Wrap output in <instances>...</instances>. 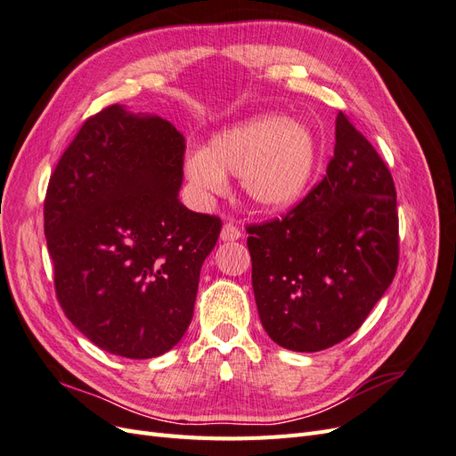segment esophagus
I'll use <instances>...</instances> for the list:
<instances>
[{
	"mask_svg": "<svg viewBox=\"0 0 456 456\" xmlns=\"http://www.w3.org/2000/svg\"><path fill=\"white\" fill-rule=\"evenodd\" d=\"M240 238H241V230L236 224L226 223L223 226V230H220V240H223V241H236Z\"/></svg>",
	"mask_w": 456,
	"mask_h": 456,
	"instance_id": "esophagus-1",
	"label": "esophagus"
}]
</instances>
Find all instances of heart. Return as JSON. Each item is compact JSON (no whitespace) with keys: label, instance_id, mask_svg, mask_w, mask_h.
Returning a JSON list of instances; mask_svg holds the SVG:
<instances>
[{"label":"heart","instance_id":"b5f03b06","mask_svg":"<svg viewBox=\"0 0 456 456\" xmlns=\"http://www.w3.org/2000/svg\"><path fill=\"white\" fill-rule=\"evenodd\" d=\"M320 146L298 119L258 116L216 133L207 150L184 161L188 183L201 196L220 194L226 175L241 176V188L256 209L283 211L308 188Z\"/></svg>","mask_w":456,"mask_h":456}]
</instances>
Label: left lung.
<instances>
[{"instance_id":"8db88e82","label":"left lung","mask_w":456,"mask_h":456,"mask_svg":"<svg viewBox=\"0 0 456 456\" xmlns=\"http://www.w3.org/2000/svg\"><path fill=\"white\" fill-rule=\"evenodd\" d=\"M327 175L281 218L247 226L262 327L280 346L320 352L362 327L399 260L390 169L338 112Z\"/></svg>"}]
</instances>
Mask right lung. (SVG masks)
I'll return each instance as SVG.
<instances>
[{
  "label": "right lung",
  "instance_id": "right-lung-1",
  "mask_svg": "<svg viewBox=\"0 0 456 456\" xmlns=\"http://www.w3.org/2000/svg\"><path fill=\"white\" fill-rule=\"evenodd\" d=\"M184 150L167 119L112 104L81 126L49 178L44 220L59 305L110 354L158 357L194 315L223 223L178 200Z\"/></svg>",
  "mask_w": 456,
  "mask_h": 456
}]
</instances>
